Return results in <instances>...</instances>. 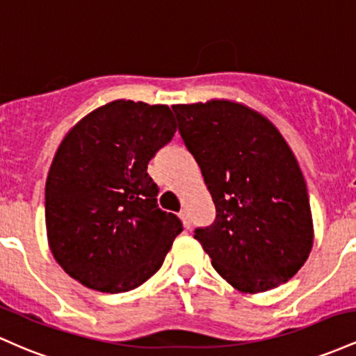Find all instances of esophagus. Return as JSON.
Masks as SVG:
<instances>
[{
  "instance_id": "34e87169",
  "label": "esophagus",
  "mask_w": 356,
  "mask_h": 356,
  "mask_svg": "<svg viewBox=\"0 0 356 356\" xmlns=\"http://www.w3.org/2000/svg\"><path fill=\"white\" fill-rule=\"evenodd\" d=\"M179 218H181L183 225H185L186 230L191 229V218H190V213L186 210H181L179 211Z\"/></svg>"
}]
</instances>
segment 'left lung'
Instances as JSON below:
<instances>
[{"mask_svg": "<svg viewBox=\"0 0 356 356\" xmlns=\"http://www.w3.org/2000/svg\"><path fill=\"white\" fill-rule=\"evenodd\" d=\"M173 111L217 209L211 225L195 230L213 269L250 294L289 281L311 252L313 218L284 138L264 115L232 101Z\"/></svg>", "mask_w": 356, "mask_h": 356, "instance_id": "1", "label": "left lung"}]
</instances>
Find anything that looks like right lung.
Instances as JSON below:
<instances>
[{
	"label": "right lung",
	"instance_id": "1",
	"mask_svg": "<svg viewBox=\"0 0 356 356\" xmlns=\"http://www.w3.org/2000/svg\"><path fill=\"white\" fill-rule=\"evenodd\" d=\"M177 131L170 107L119 99L60 143L45 185L47 237L70 277L126 293L163 266L183 223L158 207L147 163Z\"/></svg>",
	"mask_w": 356,
	"mask_h": 356
}]
</instances>
